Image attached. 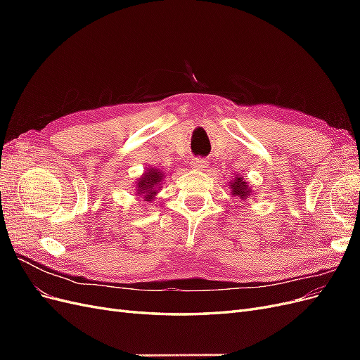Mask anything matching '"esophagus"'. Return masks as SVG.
Instances as JSON below:
<instances>
[{"label":"esophagus","instance_id":"esophagus-1","mask_svg":"<svg viewBox=\"0 0 360 360\" xmlns=\"http://www.w3.org/2000/svg\"><path fill=\"white\" fill-rule=\"evenodd\" d=\"M192 167L195 169H204L209 167V160L202 159V158H195V159H192Z\"/></svg>","mask_w":360,"mask_h":360}]
</instances>
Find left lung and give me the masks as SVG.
<instances>
[{
	"label": "left lung",
	"mask_w": 360,
	"mask_h": 360,
	"mask_svg": "<svg viewBox=\"0 0 360 360\" xmlns=\"http://www.w3.org/2000/svg\"><path fill=\"white\" fill-rule=\"evenodd\" d=\"M230 188H231V193L234 197H238L240 200H248V197L250 195V188L248 181L243 180V177H236L231 183H230Z\"/></svg>",
	"instance_id": "8db88e82"
}]
</instances>
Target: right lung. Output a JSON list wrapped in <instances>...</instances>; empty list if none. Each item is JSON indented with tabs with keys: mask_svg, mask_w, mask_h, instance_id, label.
<instances>
[{
	"mask_svg": "<svg viewBox=\"0 0 360 360\" xmlns=\"http://www.w3.org/2000/svg\"><path fill=\"white\" fill-rule=\"evenodd\" d=\"M163 179H165V172H160L155 168L147 169L136 183V195H141L144 201H153Z\"/></svg>",
	"mask_w": 360,
	"mask_h": 360,
	"instance_id": "obj_1",
	"label": "right lung"
}]
</instances>
